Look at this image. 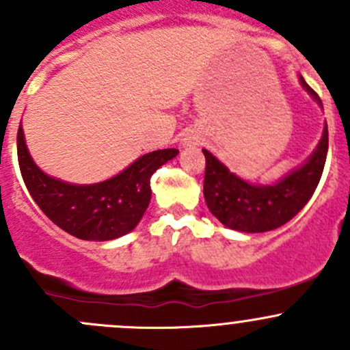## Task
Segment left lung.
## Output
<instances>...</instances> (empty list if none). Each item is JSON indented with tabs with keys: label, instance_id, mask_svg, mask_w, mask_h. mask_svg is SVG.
<instances>
[{
	"label": "left lung",
	"instance_id": "8db88e82",
	"mask_svg": "<svg viewBox=\"0 0 350 350\" xmlns=\"http://www.w3.org/2000/svg\"><path fill=\"white\" fill-rule=\"evenodd\" d=\"M303 88L322 105L319 94L299 76ZM328 150L327 123L315 152L274 185H252L228 171L213 154L203 149V195L208 210L232 230L259 234L281 227L291 220L315 193L322 178Z\"/></svg>",
	"mask_w": 350,
	"mask_h": 350
}]
</instances>
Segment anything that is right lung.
<instances>
[{"label":"right lung","mask_w":350,"mask_h":350,"mask_svg":"<svg viewBox=\"0 0 350 350\" xmlns=\"http://www.w3.org/2000/svg\"><path fill=\"white\" fill-rule=\"evenodd\" d=\"M22 178L42 211L67 234L83 241H113L129 234L150 203V178L178 149L154 150L137 159L120 174L96 185H70L51 178L30 157L22 123L16 135Z\"/></svg>","instance_id":"1"}]
</instances>
